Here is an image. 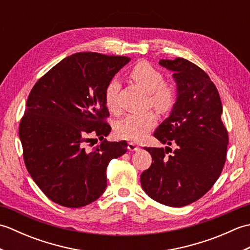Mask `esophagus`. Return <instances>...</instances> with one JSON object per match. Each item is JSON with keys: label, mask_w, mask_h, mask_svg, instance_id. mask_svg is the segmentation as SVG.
<instances>
[{"label": "esophagus", "mask_w": 250, "mask_h": 250, "mask_svg": "<svg viewBox=\"0 0 250 250\" xmlns=\"http://www.w3.org/2000/svg\"><path fill=\"white\" fill-rule=\"evenodd\" d=\"M128 149H129L130 151H136V150H139V149H140V147L137 146L136 144H134V143L130 142L129 144H128Z\"/></svg>", "instance_id": "esophagus-1"}]
</instances>
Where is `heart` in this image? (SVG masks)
<instances>
[{
	"mask_svg": "<svg viewBox=\"0 0 250 250\" xmlns=\"http://www.w3.org/2000/svg\"><path fill=\"white\" fill-rule=\"evenodd\" d=\"M129 76L137 86L148 92L150 105L159 113L166 114L173 108L177 98L176 89L171 83H163V74L150 63L146 61L136 63L129 72ZM118 90L119 83L116 81L109 82L105 88V105L111 113H115L118 109L117 105ZM157 120V115L153 111H147L140 115H128L117 124L116 134L120 139L141 141L156 125Z\"/></svg>",
	"mask_w": 250,
	"mask_h": 250,
	"instance_id": "1",
	"label": "heart"
}]
</instances>
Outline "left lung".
I'll list each match as a JSON object with an SVG mask.
<instances>
[{
  "mask_svg": "<svg viewBox=\"0 0 250 250\" xmlns=\"http://www.w3.org/2000/svg\"><path fill=\"white\" fill-rule=\"evenodd\" d=\"M172 71L177 98L171 114L156 129L155 137L169 147H144L152 157L141 175L142 188L159 203L182 207L193 203L220 176L229 143L221 121L222 104L214 83L194 63L184 58L160 60Z\"/></svg>",
  "mask_w": 250,
  "mask_h": 250,
  "instance_id": "8db88e82",
  "label": "left lung"
}]
</instances>
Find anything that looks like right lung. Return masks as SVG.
Returning a JSON list of instances; mask_svg holds the SVG:
<instances>
[{
    "mask_svg": "<svg viewBox=\"0 0 250 250\" xmlns=\"http://www.w3.org/2000/svg\"><path fill=\"white\" fill-rule=\"evenodd\" d=\"M131 59L97 52L66 57L39 79L19 125L31 177L55 203L78 208L98 200L107 186L111 159L126 152L125 141L107 142L109 116L104 91ZM101 143L89 150L91 135Z\"/></svg>",
    "mask_w": 250,
    "mask_h": 250,
    "instance_id": "1",
    "label": "right lung"
}]
</instances>
